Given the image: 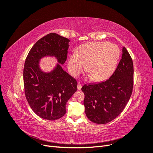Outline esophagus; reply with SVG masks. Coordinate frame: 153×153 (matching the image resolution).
I'll use <instances>...</instances> for the list:
<instances>
[{
  "mask_svg": "<svg viewBox=\"0 0 153 153\" xmlns=\"http://www.w3.org/2000/svg\"><path fill=\"white\" fill-rule=\"evenodd\" d=\"M77 89H78V90H81V89H82V85H81V84H80V82L78 83Z\"/></svg>",
  "mask_w": 153,
  "mask_h": 153,
  "instance_id": "34e87169",
  "label": "esophagus"
}]
</instances>
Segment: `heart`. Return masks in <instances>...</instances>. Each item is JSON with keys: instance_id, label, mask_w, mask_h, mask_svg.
Segmentation results:
<instances>
[{"instance_id": "b5f03b06", "label": "heart", "mask_w": 153, "mask_h": 153, "mask_svg": "<svg viewBox=\"0 0 153 153\" xmlns=\"http://www.w3.org/2000/svg\"><path fill=\"white\" fill-rule=\"evenodd\" d=\"M120 56L118 46L106 42H91L82 45L77 53L69 55L68 67L73 76L84 70L93 81H101L112 75Z\"/></svg>"}]
</instances>
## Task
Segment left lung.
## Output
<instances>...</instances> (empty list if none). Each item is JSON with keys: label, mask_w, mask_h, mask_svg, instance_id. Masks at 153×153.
Returning a JSON list of instances; mask_svg holds the SVG:
<instances>
[{"label": "left lung", "mask_w": 153, "mask_h": 153, "mask_svg": "<svg viewBox=\"0 0 153 153\" xmlns=\"http://www.w3.org/2000/svg\"><path fill=\"white\" fill-rule=\"evenodd\" d=\"M133 87V64L126 48L112 75L104 82L84 85L85 112L91 121L106 124L121 114L130 98Z\"/></svg>", "instance_id": "1"}]
</instances>
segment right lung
<instances>
[{
  "label": "right lung",
  "mask_w": 153,
  "mask_h": 153,
  "mask_svg": "<svg viewBox=\"0 0 153 153\" xmlns=\"http://www.w3.org/2000/svg\"><path fill=\"white\" fill-rule=\"evenodd\" d=\"M69 41L56 33H50L39 39L25 59L24 84L26 99L30 108L40 117L54 121L66 114V105L77 90L76 80L58 64L45 73L40 69V59L54 56L63 64L67 59Z\"/></svg>",
  "instance_id": "add662e5"
}]
</instances>
